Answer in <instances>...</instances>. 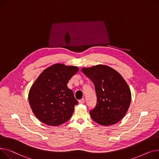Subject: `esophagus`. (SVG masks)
I'll use <instances>...</instances> for the list:
<instances>
[{
  "label": "esophagus",
  "instance_id": "1",
  "mask_svg": "<svg viewBox=\"0 0 159 159\" xmlns=\"http://www.w3.org/2000/svg\"><path fill=\"white\" fill-rule=\"evenodd\" d=\"M79 103L80 104H84V103H85V99L82 98L80 100H79Z\"/></svg>",
  "mask_w": 159,
  "mask_h": 159
}]
</instances>
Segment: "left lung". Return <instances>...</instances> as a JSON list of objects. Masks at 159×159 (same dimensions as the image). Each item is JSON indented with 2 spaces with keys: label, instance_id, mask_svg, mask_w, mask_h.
Wrapping results in <instances>:
<instances>
[{
  "label": "left lung",
  "instance_id": "8db88e82",
  "mask_svg": "<svg viewBox=\"0 0 159 159\" xmlns=\"http://www.w3.org/2000/svg\"><path fill=\"white\" fill-rule=\"evenodd\" d=\"M81 70L95 87L97 103L90 111L92 119L102 126L119 122L131 102V92L125 80L116 70L104 65L84 67Z\"/></svg>",
  "mask_w": 159,
  "mask_h": 159
}]
</instances>
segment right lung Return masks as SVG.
Instances as JSON below:
<instances>
[{
	"label": "right lung",
	"mask_w": 159,
	"mask_h": 159,
	"mask_svg": "<svg viewBox=\"0 0 159 159\" xmlns=\"http://www.w3.org/2000/svg\"><path fill=\"white\" fill-rule=\"evenodd\" d=\"M78 67L57 63L45 69L33 84L28 99L35 116L49 126H58L72 116L78 101L67 87Z\"/></svg>",
	"instance_id": "add662e5"
}]
</instances>
